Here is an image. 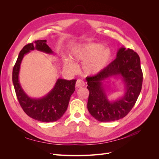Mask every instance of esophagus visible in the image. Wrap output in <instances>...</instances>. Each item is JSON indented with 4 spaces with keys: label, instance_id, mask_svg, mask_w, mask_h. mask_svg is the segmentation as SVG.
Masks as SVG:
<instances>
[{
    "label": "esophagus",
    "instance_id": "esophagus-1",
    "mask_svg": "<svg viewBox=\"0 0 159 159\" xmlns=\"http://www.w3.org/2000/svg\"><path fill=\"white\" fill-rule=\"evenodd\" d=\"M85 85V82L81 80H78L76 81V84H75V87L78 88H82Z\"/></svg>",
    "mask_w": 159,
    "mask_h": 159
}]
</instances>
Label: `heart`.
I'll return each mask as SVG.
<instances>
[{
  "instance_id": "obj_1",
  "label": "heart",
  "mask_w": 159,
  "mask_h": 159,
  "mask_svg": "<svg viewBox=\"0 0 159 159\" xmlns=\"http://www.w3.org/2000/svg\"><path fill=\"white\" fill-rule=\"evenodd\" d=\"M71 56L77 61L84 63L83 69L87 75H95L104 70L112 60L113 53L108 47L101 43L88 42L77 44L71 50ZM68 65L75 69L74 64Z\"/></svg>"
}]
</instances>
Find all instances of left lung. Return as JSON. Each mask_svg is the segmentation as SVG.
I'll return each instance as SVG.
<instances>
[{
    "label": "left lung",
    "instance_id": "left-lung-1",
    "mask_svg": "<svg viewBox=\"0 0 159 159\" xmlns=\"http://www.w3.org/2000/svg\"><path fill=\"white\" fill-rule=\"evenodd\" d=\"M117 76L123 81L125 93L117 100L110 101L104 83ZM86 80L89 91L88 109L91 116L101 122L122 119L132 109L141 91L143 72L140 57L133 50L121 47L117 51L116 58L106 68Z\"/></svg>",
    "mask_w": 159,
    "mask_h": 159
}]
</instances>
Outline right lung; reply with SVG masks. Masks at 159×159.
I'll return each mask as SVG.
<instances>
[{
  "mask_svg": "<svg viewBox=\"0 0 159 159\" xmlns=\"http://www.w3.org/2000/svg\"><path fill=\"white\" fill-rule=\"evenodd\" d=\"M41 51L48 54H54L46 40H36L24 46L19 53L18 59L12 71V82L17 99L26 115L42 122H53L60 119L68 108L71 95L75 90L76 80L57 79L54 87L44 97L32 98L22 88L19 81V72L22 60L31 50Z\"/></svg>",
  "mask_w": 159,
  "mask_h": 159,
  "instance_id": "obj_1",
  "label": "right lung"
}]
</instances>
